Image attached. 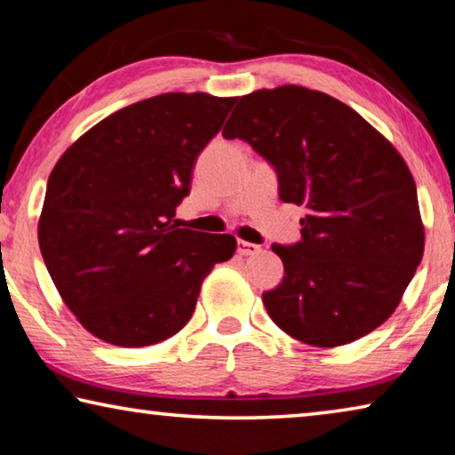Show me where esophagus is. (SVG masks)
I'll use <instances>...</instances> for the list:
<instances>
[{
  "label": "esophagus",
  "mask_w": 455,
  "mask_h": 455,
  "mask_svg": "<svg viewBox=\"0 0 455 455\" xmlns=\"http://www.w3.org/2000/svg\"><path fill=\"white\" fill-rule=\"evenodd\" d=\"M260 251L259 244H252V243H246V241H236V252L241 257H249V255H257Z\"/></svg>",
  "instance_id": "34e87169"
}]
</instances>
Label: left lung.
Returning a JSON list of instances; mask_svg holds the SVG:
<instances>
[{
    "instance_id": "obj_1",
    "label": "left lung",
    "mask_w": 455,
    "mask_h": 455,
    "mask_svg": "<svg viewBox=\"0 0 455 455\" xmlns=\"http://www.w3.org/2000/svg\"><path fill=\"white\" fill-rule=\"evenodd\" d=\"M222 136L275 168L283 203L305 206L301 241L273 244L284 276L263 292L276 327L337 347L389 319L423 257L418 188L394 144L329 94L279 86L246 94Z\"/></svg>"
}]
</instances>
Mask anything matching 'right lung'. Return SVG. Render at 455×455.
Here are the masks:
<instances>
[{
  "instance_id": "add662e5",
  "label": "right lung",
  "mask_w": 455,
  "mask_h": 455,
  "mask_svg": "<svg viewBox=\"0 0 455 455\" xmlns=\"http://www.w3.org/2000/svg\"><path fill=\"white\" fill-rule=\"evenodd\" d=\"M236 98L160 94L98 122L48 179L37 241L78 321L120 347L164 341L187 325L204 276L236 238L176 228L192 168Z\"/></svg>"
}]
</instances>
